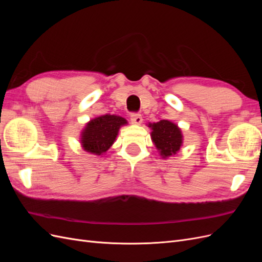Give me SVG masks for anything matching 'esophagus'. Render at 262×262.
Returning <instances> with one entry per match:
<instances>
[{"label": "esophagus", "instance_id": "esophagus-1", "mask_svg": "<svg viewBox=\"0 0 262 262\" xmlns=\"http://www.w3.org/2000/svg\"><path fill=\"white\" fill-rule=\"evenodd\" d=\"M142 121H143V118L140 114H131V122L133 124H141Z\"/></svg>", "mask_w": 262, "mask_h": 262}]
</instances>
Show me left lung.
<instances>
[{
    "mask_svg": "<svg viewBox=\"0 0 262 262\" xmlns=\"http://www.w3.org/2000/svg\"><path fill=\"white\" fill-rule=\"evenodd\" d=\"M150 128V139L162 158L166 160L176 155L184 143V136L179 126L169 120H161L148 123Z\"/></svg>",
    "mask_w": 262,
    "mask_h": 262,
    "instance_id": "obj_1",
    "label": "left lung"
}]
</instances>
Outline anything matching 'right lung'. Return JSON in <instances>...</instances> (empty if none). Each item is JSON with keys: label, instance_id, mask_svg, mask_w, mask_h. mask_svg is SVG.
Wrapping results in <instances>:
<instances>
[{"label": "right lung", "instance_id": "obj_1", "mask_svg": "<svg viewBox=\"0 0 262 262\" xmlns=\"http://www.w3.org/2000/svg\"><path fill=\"white\" fill-rule=\"evenodd\" d=\"M128 124L124 118L116 115H102L92 119L81 132V145L87 153L104 155L115 143L122 125Z\"/></svg>", "mask_w": 262, "mask_h": 262}]
</instances>
